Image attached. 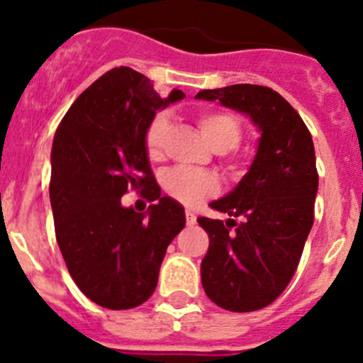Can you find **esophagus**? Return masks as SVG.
Instances as JSON below:
<instances>
[{
	"label": "esophagus",
	"mask_w": 363,
	"mask_h": 363,
	"mask_svg": "<svg viewBox=\"0 0 363 363\" xmlns=\"http://www.w3.org/2000/svg\"><path fill=\"white\" fill-rule=\"evenodd\" d=\"M185 220H187L189 225H194L196 223V214H194V211H185Z\"/></svg>",
	"instance_id": "obj_1"
}]
</instances>
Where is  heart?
I'll return each instance as SVG.
<instances>
[{
    "label": "heart",
    "mask_w": 363,
    "mask_h": 363,
    "mask_svg": "<svg viewBox=\"0 0 363 363\" xmlns=\"http://www.w3.org/2000/svg\"><path fill=\"white\" fill-rule=\"evenodd\" d=\"M198 125L211 147L218 152H227L238 147L242 140V125L233 114H227V112H201L198 116ZM169 129H171V121L163 112L154 114L147 123L145 133H143V149L152 162L162 160ZM162 185L172 200L189 205V207L201 203L205 198L213 196L218 191V184L213 176L207 172L189 171V169L167 171L162 178Z\"/></svg>",
    "instance_id": "obj_1"
}]
</instances>
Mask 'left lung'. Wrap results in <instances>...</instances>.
I'll return each instance as SVG.
<instances>
[{
  "mask_svg": "<svg viewBox=\"0 0 363 363\" xmlns=\"http://www.w3.org/2000/svg\"><path fill=\"white\" fill-rule=\"evenodd\" d=\"M196 98L243 112L262 134L249 172L211 203L229 220L198 218L209 234L201 259L205 294L233 313L258 311L289 285L313 227L318 192L313 138L287 99L269 86L240 83Z\"/></svg>",
  "mask_w": 363,
  "mask_h": 363,
  "instance_id": "8db88e82",
  "label": "left lung"
}]
</instances>
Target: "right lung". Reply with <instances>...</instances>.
<instances>
[{"mask_svg": "<svg viewBox=\"0 0 363 363\" xmlns=\"http://www.w3.org/2000/svg\"><path fill=\"white\" fill-rule=\"evenodd\" d=\"M160 98L147 76L118 67L72 104L52 143L50 205L70 277L89 300L133 309L156 289L167 247L185 227L184 207L162 196L143 149L156 111L184 98ZM127 188L150 201L147 213L121 205Z\"/></svg>", "mask_w": 363, "mask_h": 363, "instance_id": "right-lung-1", "label": "right lung"}]
</instances>
